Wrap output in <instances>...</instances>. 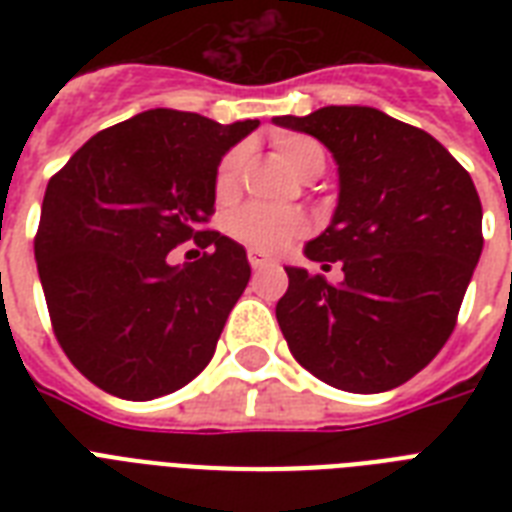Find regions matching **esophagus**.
<instances>
[{
	"label": "esophagus",
	"mask_w": 512,
	"mask_h": 512,
	"mask_svg": "<svg viewBox=\"0 0 512 512\" xmlns=\"http://www.w3.org/2000/svg\"><path fill=\"white\" fill-rule=\"evenodd\" d=\"M247 260H249V265H252V271H263V268H268V260H265L260 252H249Z\"/></svg>",
	"instance_id": "esophagus-1"
}]
</instances>
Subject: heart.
<instances>
[{
  "label": "heart",
  "instance_id": "heart-1",
  "mask_svg": "<svg viewBox=\"0 0 512 512\" xmlns=\"http://www.w3.org/2000/svg\"><path fill=\"white\" fill-rule=\"evenodd\" d=\"M273 143H276V151L284 156V162L300 177H316L324 170L327 154H324L319 140H313L311 135L284 132V135H276ZM244 164H247V146H233L220 159L215 172L217 201H228L236 196ZM225 231L231 233L236 241H241L244 247L260 252V255H276V252L289 247L292 241L300 239L308 231V220L297 209L247 204V207H239L228 215Z\"/></svg>",
  "mask_w": 512,
  "mask_h": 512
}]
</instances>
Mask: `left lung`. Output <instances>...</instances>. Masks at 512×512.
<instances>
[{
    "instance_id": "1",
    "label": "left lung",
    "mask_w": 512,
    "mask_h": 512,
    "mask_svg": "<svg viewBox=\"0 0 512 512\" xmlns=\"http://www.w3.org/2000/svg\"><path fill=\"white\" fill-rule=\"evenodd\" d=\"M332 151L335 217L305 255L342 265V284L287 268L276 319L292 356L332 388L382 393L412 380L454 332L484 249L468 170L420 127L377 108L276 116Z\"/></svg>"
}]
</instances>
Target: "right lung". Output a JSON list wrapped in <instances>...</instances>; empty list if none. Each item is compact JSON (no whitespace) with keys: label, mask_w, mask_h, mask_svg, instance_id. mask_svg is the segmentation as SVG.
<instances>
[{"label":"right lung","mask_w":512,"mask_h":512,"mask_svg":"<svg viewBox=\"0 0 512 512\" xmlns=\"http://www.w3.org/2000/svg\"><path fill=\"white\" fill-rule=\"evenodd\" d=\"M257 124L154 108L98 132L50 177L36 268L60 348L100 390L151 401L209 364L252 273L244 247L207 228L215 172ZM191 238L208 252L170 266Z\"/></svg>","instance_id":"1"}]
</instances>
